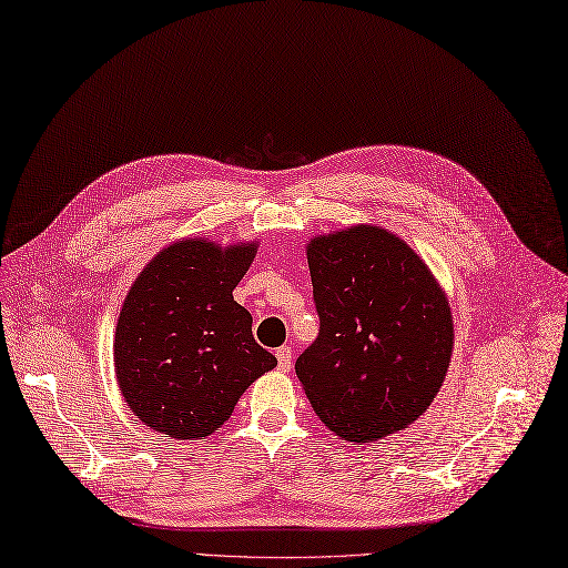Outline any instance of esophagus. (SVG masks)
<instances>
[{
	"mask_svg": "<svg viewBox=\"0 0 568 568\" xmlns=\"http://www.w3.org/2000/svg\"><path fill=\"white\" fill-rule=\"evenodd\" d=\"M276 358H278V369L281 372H290V367H292V351L287 346L276 351Z\"/></svg>",
	"mask_w": 568,
	"mask_h": 568,
	"instance_id": "esophagus-1",
	"label": "esophagus"
}]
</instances>
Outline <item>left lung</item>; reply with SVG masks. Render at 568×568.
Here are the masks:
<instances>
[{"label": "left lung", "mask_w": 568, "mask_h": 568, "mask_svg": "<svg viewBox=\"0 0 568 568\" xmlns=\"http://www.w3.org/2000/svg\"><path fill=\"white\" fill-rule=\"evenodd\" d=\"M306 257L321 332L295 369L313 409L348 443L407 428L452 361L443 287L403 239L372 224L311 239Z\"/></svg>", "instance_id": "1"}]
</instances>
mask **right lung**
Instances as JSON below:
<instances>
[{
  "instance_id": "add662e5",
  "label": "right lung",
  "mask_w": 568,
  "mask_h": 568,
  "mask_svg": "<svg viewBox=\"0 0 568 568\" xmlns=\"http://www.w3.org/2000/svg\"><path fill=\"white\" fill-rule=\"evenodd\" d=\"M255 252V241L220 247L184 239L163 247L135 278L119 313L114 369L125 405L144 426L203 439L252 382L278 365L234 302Z\"/></svg>"
}]
</instances>
